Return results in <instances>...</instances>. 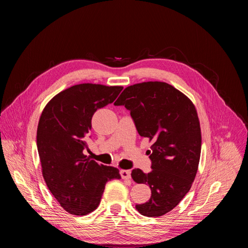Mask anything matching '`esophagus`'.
<instances>
[{
    "mask_svg": "<svg viewBox=\"0 0 248 248\" xmlns=\"http://www.w3.org/2000/svg\"><path fill=\"white\" fill-rule=\"evenodd\" d=\"M120 175H121L122 179L129 180L131 178V171L129 170H120Z\"/></svg>",
    "mask_w": 248,
    "mask_h": 248,
    "instance_id": "obj_1",
    "label": "esophagus"
}]
</instances>
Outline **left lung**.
Segmentation results:
<instances>
[{"instance_id": "left-lung-1", "label": "left lung", "mask_w": 248, "mask_h": 248, "mask_svg": "<svg viewBox=\"0 0 248 248\" xmlns=\"http://www.w3.org/2000/svg\"><path fill=\"white\" fill-rule=\"evenodd\" d=\"M114 104L128 109L140 136L153 141L152 170L134 169L131 177L151 188V198L137 205L138 211L162 216L182 201L197 175L202 146L197 109L188 97L162 81L127 87Z\"/></svg>"}]
</instances>
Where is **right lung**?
Segmentation results:
<instances>
[{"mask_svg":"<svg viewBox=\"0 0 248 248\" xmlns=\"http://www.w3.org/2000/svg\"><path fill=\"white\" fill-rule=\"evenodd\" d=\"M120 86L80 84L57 94L42 110L37 128V149L42 176L63 209L87 215L100 204L104 187L121 179L119 170L84 154L94 112L114 102Z\"/></svg>","mask_w":248,"mask_h":248,"instance_id":"obj_1","label":"right lung"}]
</instances>
